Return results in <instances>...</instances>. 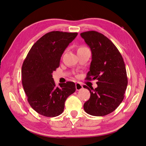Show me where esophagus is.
<instances>
[{
    "label": "esophagus",
    "mask_w": 146,
    "mask_h": 146,
    "mask_svg": "<svg viewBox=\"0 0 146 146\" xmlns=\"http://www.w3.org/2000/svg\"><path fill=\"white\" fill-rule=\"evenodd\" d=\"M76 88L77 91H79V90H80L82 89L83 86H82V85H81L80 83L77 82V83H76Z\"/></svg>",
    "instance_id": "34e87169"
}]
</instances>
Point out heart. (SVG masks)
<instances>
[{
  "label": "heart",
  "instance_id": "1",
  "mask_svg": "<svg viewBox=\"0 0 146 146\" xmlns=\"http://www.w3.org/2000/svg\"><path fill=\"white\" fill-rule=\"evenodd\" d=\"M85 48V47H79V48H78V50H80V49H82V48Z\"/></svg>",
  "mask_w": 146,
  "mask_h": 146
}]
</instances>
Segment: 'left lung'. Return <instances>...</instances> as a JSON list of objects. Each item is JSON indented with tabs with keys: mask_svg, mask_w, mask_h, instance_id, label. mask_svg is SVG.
<instances>
[{
	"mask_svg": "<svg viewBox=\"0 0 146 146\" xmlns=\"http://www.w3.org/2000/svg\"><path fill=\"white\" fill-rule=\"evenodd\" d=\"M92 53L90 71L86 79H97L98 87L91 90L90 98L84 104L85 112L103 116L112 113L124 98L128 80L125 63L115 45L103 34L96 31L80 33Z\"/></svg>",
	"mask_w": 146,
	"mask_h": 146,
	"instance_id": "1",
	"label": "left lung"
}]
</instances>
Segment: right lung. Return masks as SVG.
Masks as SVG:
<instances>
[{
  "label": "right lung",
  "instance_id": "obj_1",
  "mask_svg": "<svg viewBox=\"0 0 146 146\" xmlns=\"http://www.w3.org/2000/svg\"><path fill=\"white\" fill-rule=\"evenodd\" d=\"M77 33L53 31L42 36L30 48L22 67V83L32 108L46 117L63 112L64 102L76 91L74 82L56 86L52 73L59 67L61 57Z\"/></svg>",
  "mask_w": 146,
  "mask_h": 146
}]
</instances>
